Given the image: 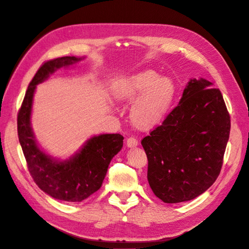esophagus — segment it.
Segmentation results:
<instances>
[{
    "label": "esophagus",
    "mask_w": 249,
    "mask_h": 249,
    "mask_svg": "<svg viewBox=\"0 0 249 249\" xmlns=\"http://www.w3.org/2000/svg\"><path fill=\"white\" fill-rule=\"evenodd\" d=\"M126 145L128 148H134L139 145V142L135 138H128L126 140Z\"/></svg>",
    "instance_id": "1"
}]
</instances>
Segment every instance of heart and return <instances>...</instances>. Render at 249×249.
I'll return each mask as SVG.
<instances>
[{
  "label": "heart",
  "instance_id": "b5f03b06",
  "mask_svg": "<svg viewBox=\"0 0 249 249\" xmlns=\"http://www.w3.org/2000/svg\"><path fill=\"white\" fill-rule=\"evenodd\" d=\"M114 97L123 102L139 98L131 109L133 123L142 129H150L161 122L176 95L175 83L160 77L153 70H145L119 78L111 87Z\"/></svg>",
  "mask_w": 249,
  "mask_h": 249
}]
</instances>
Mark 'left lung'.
<instances>
[{"mask_svg": "<svg viewBox=\"0 0 249 249\" xmlns=\"http://www.w3.org/2000/svg\"><path fill=\"white\" fill-rule=\"evenodd\" d=\"M206 79H190L179 104L142 140L148 181L167 204L202 195L217 179L231 130L219 89Z\"/></svg>", "mask_w": 249, "mask_h": 249, "instance_id": "8db88e82", "label": "left lung"}]
</instances>
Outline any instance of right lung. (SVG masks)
Segmentation results:
<instances>
[{"instance_id":"obj_1","label":"right lung","mask_w":249,"mask_h":249,"mask_svg":"<svg viewBox=\"0 0 249 249\" xmlns=\"http://www.w3.org/2000/svg\"><path fill=\"white\" fill-rule=\"evenodd\" d=\"M81 60L62 57L44 62L29 84L18 114V140L32 178L45 194L66 202H82L101 187L110 160L122 149L124 140L119 133L94 136L65 161H55L39 149L30 121L36 86L57 69Z\"/></svg>"}]
</instances>
